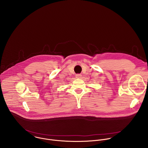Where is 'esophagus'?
Segmentation results:
<instances>
[{"instance_id":"34e87169","label":"esophagus","mask_w":148,"mask_h":148,"mask_svg":"<svg viewBox=\"0 0 148 148\" xmlns=\"http://www.w3.org/2000/svg\"><path fill=\"white\" fill-rule=\"evenodd\" d=\"M76 78H81L82 77V75L81 74H76Z\"/></svg>"}]
</instances>
